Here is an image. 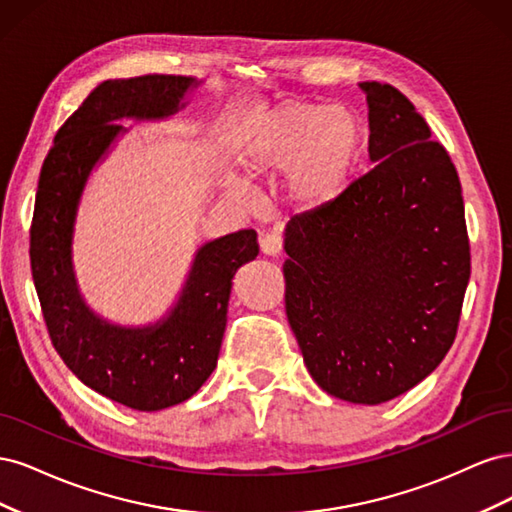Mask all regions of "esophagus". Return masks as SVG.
Listing matches in <instances>:
<instances>
[{
  "mask_svg": "<svg viewBox=\"0 0 512 512\" xmlns=\"http://www.w3.org/2000/svg\"><path fill=\"white\" fill-rule=\"evenodd\" d=\"M260 252L265 256H277L282 252V235L280 232H267L260 237Z\"/></svg>",
  "mask_w": 512,
  "mask_h": 512,
  "instance_id": "1",
  "label": "esophagus"
}]
</instances>
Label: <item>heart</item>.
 I'll list each match as a JSON object with an SVG mask.
<instances>
[{"label": "heart", "mask_w": 512, "mask_h": 512, "mask_svg": "<svg viewBox=\"0 0 512 512\" xmlns=\"http://www.w3.org/2000/svg\"><path fill=\"white\" fill-rule=\"evenodd\" d=\"M365 128L346 106L284 102L262 117L243 151L247 177L273 179L286 173L284 198L299 211L337 205L361 173ZM230 192L243 198L241 183Z\"/></svg>", "instance_id": "heart-1"}]
</instances>
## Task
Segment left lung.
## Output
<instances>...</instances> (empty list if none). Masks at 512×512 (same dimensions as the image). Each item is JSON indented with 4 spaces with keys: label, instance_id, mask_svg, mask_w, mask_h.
<instances>
[{
    "label": "left lung",
    "instance_id": "8db88e82",
    "mask_svg": "<svg viewBox=\"0 0 512 512\" xmlns=\"http://www.w3.org/2000/svg\"><path fill=\"white\" fill-rule=\"evenodd\" d=\"M359 87L374 168L286 226V316L320 389L376 406L451 350L470 241L457 170L427 121L395 87Z\"/></svg>",
    "mask_w": 512,
    "mask_h": 512
}]
</instances>
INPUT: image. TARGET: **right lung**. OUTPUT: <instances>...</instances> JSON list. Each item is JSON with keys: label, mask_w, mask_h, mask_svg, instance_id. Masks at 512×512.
Listing matches in <instances>:
<instances>
[{"label": "right lung", "mask_w": 512, "mask_h": 512, "mask_svg": "<svg viewBox=\"0 0 512 512\" xmlns=\"http://www.w3.org/2000/svg\"><path fill=\"white\" fill-rule=\"evenodd\" d=\"M198 85L203 81L194 76L173 74L100 83L55 134L38 179L29 256L51 342L89 389L141 412L181 404L213 374L232 277L258 256L256 232L200 245L168 314L145 327H123L83 299L72 262L74 224L91 170L128 132L117 121L168 119Z\"/></svg>", "instance_id": "1"}]
</instances>
